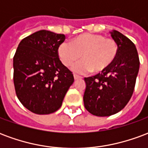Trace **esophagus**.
Wrapping results in <instances>:
<instances>
[{
    "label": "esophagus",
    "mask_w": 148,
    "mask_h": 148,
    "mask_svg": "<svg viewBox=\"0 0 148 148\" xmlns=\"http://www.w3.org/2000/svg\"><path fill=\"white\" fill-rule=\"evenodd\" d=\"M74 77L75 80H77V79H81V78H82L81 76H78V75H77V74H74Z\"/></svg>",
    "instance_id": "1"
}]
</instances>
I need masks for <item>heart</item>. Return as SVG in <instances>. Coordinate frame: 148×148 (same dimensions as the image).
<instances>
[{"label":"heart","instance_id":"obj_1","mask_svg":"<svg viewBox=\"0 0 148 148\" xmlns=\"http://www.w3.org/2000/svg\"><path fill=\"white\" fill-rule=\"evenodd\" d=\"M58 54L62 64L67 67L82 56L83 60L73 66L75 73L86 74L92 71L93 73H101L115 61L118 44L114 39L101 35L86 33L74 38L71 42H62Z\"/></svg>","mask_w":148,"mask_h":148}]
</instances>
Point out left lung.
Instances as JSON below:
<instances>
[{
	"instance_id": "8db88e82",
	"label": "left lung",
	"mask_w": 148,
	"mask_h": 148,
	"mask_svg": "<svg viewBox=\"0 0 148 148\" xmlns=\"http://www.w3.org/2000/svg\"><path fill=\"white\" fill-rule=\"evenodd\" d=\"M111 36L118 44L115 61L101 73L84 78V106L97 116H109L124 109L132 96L140 68L133 42L117 31L112 32Z\"/></svg>"
}]
</instances>
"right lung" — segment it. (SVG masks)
<instances>
[{"label":"right lung","instance_id":"obj_1","mask_svg":"<svg viewBox=\"0 0 148 148\" xmlns=\"http://www.w3.org/2000/svg\"><path fill=\"white\" fill-rule=\"evenodd\" d=\"M63 34L40 30L21 40L13 57L18 99L36 114H50L62 106L74 75L58 58Z\"/></svg>","mask_w":148,"mask_h":148}]
</instances>
